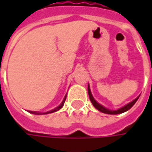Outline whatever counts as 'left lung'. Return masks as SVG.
Masks as SVG:
<instances>
[{
	"label": "left lung",
	"instance_id": "left-lung-1",
	"mask_svg": "<svg viewBox=\"0 0 152 152\" xmlns=\"http://www.w3.org/2000/svg\"><path fill=\"white\" fill-rule=\"evenodd\" d=\"M88 93H89V97H90V100H91V102H92V104H93V106L95 107L96 108L97 110H99L100 112H102L103 113H107V114H120V113H124V112H127L128 110H129L130 108L134 105V103L137 102V100L139 99V97L138 96L136 99H134L133 102H129V104H127L126 106L124 107H123L119 108L118 110H115V111H113V110H109L107 108L104 107L103 106H102L101 104H99L98 102L94 99V97L92 96V94H91V89H90V86L88 85Z\"/></svg>",
	"mask_w": 152,
	"mask_h": 152
}]
</instances>
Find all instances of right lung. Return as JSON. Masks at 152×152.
I'll return each instance as SVG.
<instances>
[{
    "label": "right lung",
    "instance_id": "obj_1",
    "mask_svg": "<svg viewBox=\"0 0 152 152\" xmlns=\"http://www.w3.org/2000/svg\"><path fill=\"white\" fill-rule=\"evenodd\" d=\"M66 97L67 96L64 97V99H63V101L61 102V104L57 107H56L55 109H53V110H50L49 112H46V113H37V112H33V111H29V113H33V114H36V115H40V114H48V113H55L56 111H58V110H60L61 107H62V106L64 105V102H65V100H66Z\"/></svg>",
    "mask_w": 152,
    "mask_h": 152
}]
</instances>
